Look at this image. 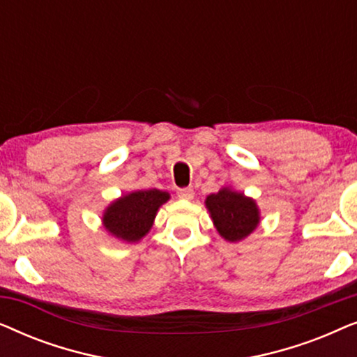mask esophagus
Instances as JSON below:
<instances>
[{
    "mask_svg": "<svg viewBox=\"0 0 357 357\" xmlns=\"http://www.w3.org/2000/svg\"><path fill=\"white\" fill-rule=\"evenodd\" d=\"M177 195H178L180 199H187V202H190V199L195 198V192L192 188H178Z\"/></svg>",
    "mask_w": 357,
    "mask_h": 357,
    "instance_id": "obj_1",
    "label": "esophagus"
}]
</instances>
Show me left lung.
I'll use <instances>...</instances> for the list:
<instances>
[{"label":"left lung","mask_w":357,"mask_h":357,"mask_svg":"<svg viewBox=\"0 0 357 357\" xmlns=\"http://www.w3.org/2000/svg\"><path fill=\"white\" fill-rule=\"evenodd\" d=\"M206 208L219 236L229 242H238L255 231L260 224V211L255 199L231 188H221L206 198Z\"/></svg>","instance_id":"left-lung-1"}]
</instances>
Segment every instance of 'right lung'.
<instances>
[{
  "mask_svg": "<svg viewBox=\"0 0 357 357\" xmlns=\"http://www.w3.org/2000/svg\"><path fill=\"white\" fill-rule=\"evenodd\" d=\"M170 195L162 190H138L112 202L102 216L105 231L123 242H138L153 227L158 209Z\"/></svg>",
  "mask_w": 357,
  "mask_h": 357,
  "instance_id": "obj_1",
  "label": "right lung"
}]
</instances>
